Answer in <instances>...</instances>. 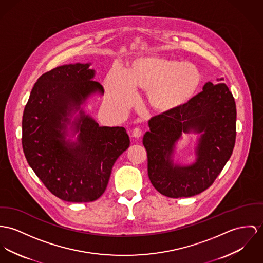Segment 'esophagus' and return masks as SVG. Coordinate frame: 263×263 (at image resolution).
<instances>
[{"label":"esophagus","instance_id":"esophagus-1","mask_svg":"<svg viewBox=\"0 0 263 263\" xmlns=\"http://www.w3.org/2000/svg\"><path fill=\"white\" fill-rule=\"evenodd\" d=\"M142 135V130L140 128H135V129H133V131H132V137H134V138H139V137H141Z\"/></svg>","mask_w":263,"mask_h":263}]
</instances>
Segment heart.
Returning a JSON list of instances; mask_svg holds the SVG:
<instances>
[{
  "instance_id": "obj_1",
  "label": "heart",
  "mask_w": 263,
  "mask_h": 263,
  "mask_svg": "<svg viewBox=\"0 0 263 263\" xmlns=\"http://www.w3.org/2000/svg\"><path fill=\"white\" fill-rule=\"evenodd\" d=\"M202 77L190 62L148 55L135 58L125 73L112 69L104 87L107 106L115 114L124 113L134 102V89L148 91L150 105L160 113L177 110L198 92Z\"/></svg>"
}]
</instances>
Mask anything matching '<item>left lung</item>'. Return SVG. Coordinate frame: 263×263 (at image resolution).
I'll use <instances>...</instances> for the list:
<instances>
[{
    "label": "left lung",
    "instance_id": "8db88e82",
    "mask_svg": "<svg viewBox=\"0 0 263 263\" xmlns=\"http://www.w3.org/2000/svg\"><path fill=\"white\" fill-rule=\"evenodd\" d=\"M148 125L143 145L152 185L170 198L190 197L210 187L229 160L236 138V105L226 84L207 82L187 104L151 118ZM182 132L201 134L197 161L190 165L172 160Z\"/></svg>",
    "mask_w": 263,
    "mask_h": 263
}]
</instances>
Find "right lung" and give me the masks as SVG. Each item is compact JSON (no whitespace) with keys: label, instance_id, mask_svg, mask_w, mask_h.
<instances>
[{"label":"right lung","instance_id":"add662e5","mask_svg":"<svg viewBox=\"0 0 263 263\" xmlns=\"http://www.w3.org/2000/svg\"><path fill=\"white\" fill-rule=\"evenodd\" d=\"M91 63L59 66L35 83L22 120L25 157L49 191L64 201L91 202L104 191L115 161L130 145L123 127L99 126L81 108L103 87ZM78 110L80 114L71 120ZM79 133L65 140L67 126Z\"/></svg>","mask_w":263,"mask_h":263}]
</instances>
